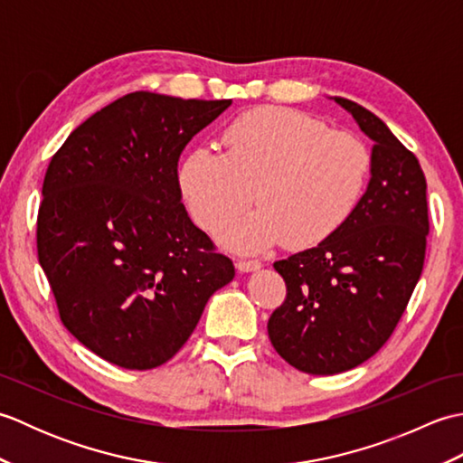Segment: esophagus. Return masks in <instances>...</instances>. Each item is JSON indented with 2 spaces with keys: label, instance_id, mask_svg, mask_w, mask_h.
Returning a JSON list of instances; mask_svg holds the SVG:
<instances>
[{
  "label": "esophagus",
  "instance_id": "esophagus-1",
  "mask_svg": "<svg viewBox=\"0 0 463 463\" xmlns=\"http://www.w3.org/2000/svg\"><path fill=\"white\" fill-rule=\"evenodd\" d=\"M260 267H262L260 260H247V259L237 260V269L241 272H252V270H259Z\"/></svg>",
  "mask_w": 463,
  "mask_h": 463
}]
</instances>
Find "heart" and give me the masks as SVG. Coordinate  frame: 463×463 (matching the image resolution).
Listing matches in <instances>:
<instances>
[{
	"label": "heart",
	"instance_id": "obj_1",
	"mask_svg": "<svg viewBox=\"0 0 463 463\" xmlns=\"http://www.w3.org/2000/svg\"><path fill=\"white\" fill-rule=\"evenodd\" d=\"M222 153L194 146L183 156L176 183L193 221L239 250L282 241L307 249L332 237L358 209L372 173L370 149L356 135L288 107H259L226 127Z\"/></svg>",
	"mask_w": 463,
	"mask_h": 463
}]
</instances>
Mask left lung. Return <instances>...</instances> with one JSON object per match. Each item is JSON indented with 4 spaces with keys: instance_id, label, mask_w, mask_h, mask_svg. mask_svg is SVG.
<instances>
[{
    "instance_id": "obj_1",
    "label": "left lung",
    "mask_w": 463,
    "mask_h": 463,
    "mask_svg": "<svg viewBox=\"0 0 463 463\" xmlns=\"http://www.w3.org/2000/svg\"><path fill=\"white\" fill-rule=\"evenodd\" d=\"M334 101L373 141L368 189L332 237L274 262L287 298L269 318L274 350L317 376L356 368L388 342L424 269L430 232L416 155L362 105Z\"/></svg>"
}]
</instances>
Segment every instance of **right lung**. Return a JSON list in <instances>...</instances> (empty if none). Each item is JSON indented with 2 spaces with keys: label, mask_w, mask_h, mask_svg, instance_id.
Masks as SVG:
<instances>
[{
  "label": "right lung",
  "mask_w": 463,
  "mask_h": 463,
  "mask_svg": "<svg viewBox=\"0 0 463 463\" xmlns=\"http://www.w3.org/2000/svg\"><path fill=\"white\" fill-rule=\"evenodd\" d=\"M231 103L129 93L77 127L47 166L39 264L63 326L115 366L171 360L234 279L176 183L186 143Z\"/></svg>",
  "instance_id": "obj_1"
}]
</instances>
